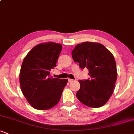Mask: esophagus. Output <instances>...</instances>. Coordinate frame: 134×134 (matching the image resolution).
Listing matches in <instances>:
<instances>
[{"instance_id":"1","label":"esophagus","mask_w":134,"mask_h":134,"mask_svg":"<svg viewBox=\"0 0 134 134\" xmlns=\"http://www.w3.org/2000/svg\"><path fill=\"white\" fill-rule=\"evenodd\" d=\"M68 81H69V82H73L74 80L73 79H68Z\"/></svg>"}]
</instances>
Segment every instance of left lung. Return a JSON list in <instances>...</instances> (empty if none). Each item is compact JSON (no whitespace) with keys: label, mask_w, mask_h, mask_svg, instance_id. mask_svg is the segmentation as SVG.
Masks as SVG:
<instances>
[{"label":"left lung","mask_w":134,"mask_h":134,"mask_svg":"<svg viewBox=\"0 0 134 134\" xmlns=\"http://www.w3.org/2000/svg\"><path fill=\"white\" fill-rule=\"evenodd\" d=\"M72 56L81 69H88L90 77L79 81L81 87L76 93L77 99L89 107L103 106L113 94L117 78L113 54L102 44L86 41L77 44Z\"/></svg>","instance_id":"left-lung-1"}]
</instances>
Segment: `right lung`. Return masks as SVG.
Returning a JSON list of instances; mask_svg holds the SVG:
<instances>
[{"label":"right lung","mask_w":134,"mask_h":134,"mask_svg":"<svg viewBox=\"0 0 134 134\" xmlns=\"http://www.w3.org/2000/svg\"><path fill=\"white\" fill-rule=\"evenodd\" d=\"M62 49L61 44L40 43L29 52L23 60L19 74L23 94L31 107L45 110L59 102L67 79L53 78L50 70L56 67Z\"/></svg>","instance_id":"1"}]
</instances>
